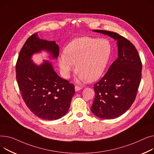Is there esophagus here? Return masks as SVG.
I'll list each match as a JSON object with an SVG mask.
<instances>
[{
	"label": "esophagus",
	"mask_w": 154,
	"mask_h": 154,
	"mask_svg": "<svg viewBox=\"0 0 154 154\" xmlns=\"http://www.w3.org/2000/svg\"><path fill=\"white\" fill-rule=\"evenodd\" d=\"M81 89H82V88H81V87L78 86H75V91H79V90H81Z\"/></svg>",
	"instance_id": "esophagus-1"
}]
</instances>
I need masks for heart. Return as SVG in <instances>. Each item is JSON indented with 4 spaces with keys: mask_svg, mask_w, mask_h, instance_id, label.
Returning <instances> with one entry per match:
<instances>
[{
    "mask_svg": "<svg viewBox=\"0 0 154 154\" xmlns=\"http://www.w3.org/2000/svg\"><path fill=\"white\" fill-rule=\"evenodd\" d=\"M111 47L106 39L82 37L71 42L59 59L63 76L68 78L76 65L81 81H94L100 77L107 66Z\"/></svg>",
    "mask_w": 154,
    "mask_h": 154,
    "instance_id": "obj_1",
    "label": "heart"
}]
</instances>
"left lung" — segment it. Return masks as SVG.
Returning a JSON list of instances; mask_svg holds the SVG:
<instances>
[{"label":"left lung","mask_w":154,"mask_h":154,"mask_svg":"<svg viewBox=\"0 0 154 154\" xmlns=\"http://www.w3.org/2000/svg\"><path fill=\"white\" fill-rule=\"evenodd\" d=\"M117 40L118 58L104 76L94 85L91 112L103 119L118 117L127 111L136 97L142 65L137 50L128 39L116 32L94 30Z\"/></svg>","instance_id":"1"}]
</instances>
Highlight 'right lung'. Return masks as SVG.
Instances as JSON below:
<instances>
[{
    "label": "right lung",
    "instance_id": "add662e5",
    "mask_svg": "<svg viewBox=\"0 0 154 154\" xmlns=\"http://www.w3.org/2000/svg\"><path fill=\"white\" fill-rule=\"evenodd\" d=\"M42 50L50 53L52 58L59 55V47L55 41L42 40L35 33L20 51L15 66L16 79L29 109L40 119L57 120L68 112L75 93V86L60 78L48 61L39 66L35 64L31 57Z\"/></svg>",
    "mask_w": 154,
    "mask_h": 154
}]
</instances>
